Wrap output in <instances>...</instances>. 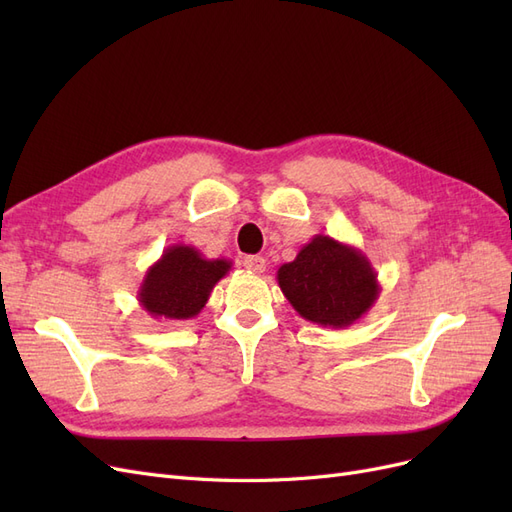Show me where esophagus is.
I'll use <instances>...</instances> for the list:
<instances>
[{
  "mask_svg": "<svg viewBox=\"0 0 512 512\" xmlns=\"http://www.w3.org/2000/svg\"><path fill=\"white\" fill-rule=\"evenodd\" d=\"M243 267L247 271H252V273H262V271L267 269V260L262 258V256H245L243 258Z\"/></svg>",
  "mask_w": 512,
  "mask_h": 512,
  "instance_id": "obj_1",
  "label": "esophagus"
}]
</instances>
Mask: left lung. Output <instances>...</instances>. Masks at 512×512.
Returning a JSON list of instances; mask_svg holds the SVG:
<instances>
[{
	"instance_id": "obj_1",
	"label": "left lung",
	"mask_w": 512,
	"mask_h": 512,
	"mask_svg": "<svg viewBox=\"0 0 512 512\" xmlns=\"http://www.w3.org/2000/svg\"><path fill=\"white\" fill-rule=\"evenodd\" d=\"M277 284L294 312L329 329L359 322L382 290L367 256L329 235H316L277 269Z\"/></svg>"
}]
</instances>
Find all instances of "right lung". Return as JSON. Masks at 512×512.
<instances>
[{
  "mask_svg": "<svg viewBox=\"0 0 512 512\" xmlns=\"http://www.w3.org/2000/svg\"><path fill=\"white\" fill-rule=\"evenodd\" d=\"M230 267L226 258H205L196 247L175 243L147 269L136 299L153 320H192Z\"/></svg>",
  "mask_w": 512,
  "mask_h": 512,
  "instance_id": "obj_1",
  "label": "right lung"
}]
</instances>
